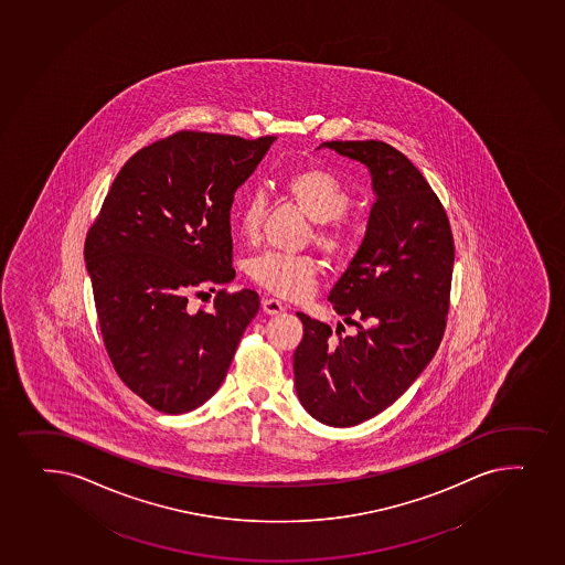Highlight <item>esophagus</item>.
Returning a JSON list of instances; mask_svg holds the SVG:
<instances>
[{
  "instance_id": "1",
  "label": "esophagus",
  "mask_w": 565,
  "mask_h": 565,
  "mask_svg": "<svg viewBox=\"0 0 565 565\" xmlns=\"http://www.w3.org/2000/svg\"><path fill=\"white\" fill-rule=\"evenodd\" d=\"M263 311L267 313V316H278L284 311V303L276 300V298H263Z\"/></svg>"
}]
</instances>
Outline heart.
<instances>
[{
  "label": "heart",
  "mask_w": 565,
  "mask_h": 565,
  "mask_svg": "<svg viewBox=\"0 0 565 565\" xmlns=\"http://www.w3.org/2000/svg\"><path fill=\"white\" fill-rule=\"evenodd\" d=\"M289 200L308 218L317 222L313 241L324 254L341 259L351 254L356 235L351 225L341 220L349 211L352 198L340 177L322 168L297 170L281 182ZM265 198L249 194L238 206L237 230L244 241L259 237L265 218ZM249 278L276 297L300 300L310 295L319 278V263L311 255L268 254L248 263Z\"/></svg>",
  "instance_id": "heart-1"
}]
</instances>
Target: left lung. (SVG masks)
Masks as SVG:
<instances>
[{
    "label": "left lung",
    "instance_id": "left-lung-1",
    "mask_svg": "<svg viewBox=\"0 0 565 565\" xmlns=\"http://www.w3.org/2000/svg\"><path fill=\"white\" fill-rule=\"evenodd\" d=\"M321 147L367 166L376 200L362 246L328 297L356 332L332 341V328L297 313L303 338L292 370L313 418L352 427L390 407L435 356L456 246L443 203L403 152L376 140Z\"/></svg>",
    "mask_w": 565,
    "mask_h": 565
}]
</instances>
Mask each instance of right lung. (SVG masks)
<instances>
[{
  "mask_svg": "<svg viewBox=\"0 0 565 565\" xmlns=\"http://www.w3.org/2000/svg\"><path fill=\"white\" fill-rule=\"evenodd\" d=\"M274 140L181 130L154 141L128 158L89 227L104 347L160 413H190L216 394L259 311L252 289H222L211 311H190L189 297L235 278L231 203Z\"/></svg>",
  "mask_w": 565,
  "mask_h": 565,
  "instance_id": "add662e5",
  "label": "right lung"
}]
</instances>
